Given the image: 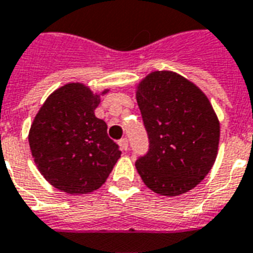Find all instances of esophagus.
<instances>
[{
	"mask_svg": "<svg viewBox=\"0 0 253 253\" xmlns=\"http://www.w3.org/2000/svg\"><path fill=\"white\" fill-rule=\"evenodd\" d=\"M119 145H120V148L123 149V150H128V138H121L120 141H119Z\"/></svg>",
	"mask_w": 253,
	"mask_h": 253,
	"instance_id": "34e87169",
	"label": "esophagus"
}]
</instances>
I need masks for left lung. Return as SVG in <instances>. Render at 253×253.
<instances>
[{
	"label": "left lung",
	"mask_w": 253,
	"mask_h": 253,
	"mask_svg": "<svg viewBox=\"0 0 253 253\" xmlns=\"http://www.w3.org/2000/svg\"><path fill=\"white\" fill-rule=\"evenodd\" d=\"M149 150L136 161L149 189L177 197L206 177L218 154L220 125L210 100L173 71H154L137 85Z\"/></svg>",
	"instance_id": "left-lung-1"
}]
</instances>
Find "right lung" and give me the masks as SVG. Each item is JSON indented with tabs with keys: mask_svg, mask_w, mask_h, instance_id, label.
<instances>
[{
	"mask_svg": "<svg viewBox=\"0 0 253 253\" xmlns=\"http://www.w3.org/2000/svg\"><path fill=\"white\" fill-rule=\"evenodd\" d=\"M99 103V93L87 85L64 84L47 97L31 124L29 144L35 165L64 193L97 190L121 156L105 121L95 116Z\"/></svg>",
	"mask_w": 253,
	"mask_h": 253,
	"instance_id": "1",
	"label": "right lung"
}]
</instances>
